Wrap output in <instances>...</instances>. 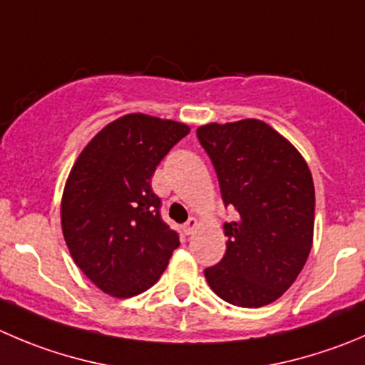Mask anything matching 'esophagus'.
I'll return each instance as SVG.
<instances>
[{
    "label": "esophagus",
    "mask_w": 365,
    "mask_h": 365,
    "mask_svg": "<svg viewBox=\"0 0 365 365\" xmlns=\"http://www.w3.org/2000/svg\"><path fill=\"white\" fill-rule=\"evenodd\" d=\"M197 225H199V222H197V218H195V217H190L188 220H186V224L182 225V229H185L186 235H192V232L197 229Z\"/></svg>",
    "instance_id": "34e87169"
}]
</instances>
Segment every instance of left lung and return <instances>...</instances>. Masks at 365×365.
<instances>
[{
  "mask_svg": "<svg viewBox=\"0 0 365 365\" xmlns=\"http://www.w3.org/2000/svg\"><path fill=\"white\" fill-rule=\"evenodd\" d=\"M225 207V255L204 270L231 304L259 308L283 296L307 263L314 240L315 190L303 155L259 120L197 128Z\"/></svg>",
  "mask_w": 365,
  "mask_h": 365,
  "instance_id": "obj_1",
  "label": "left lung"
}]
</instances>
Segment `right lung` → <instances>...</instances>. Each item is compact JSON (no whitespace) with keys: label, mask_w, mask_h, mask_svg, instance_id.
I'll list each match as a JSON object with an SVG mask.
<instances>
[{"label":"right lung","mask_w":365,"mask_h":365,"mask_svg":"<svg viewBox=\"0 0 365 365\" xmlns=\"http://www.w3.org/2000/svg\"><path fill=\"white\" fill-rule=\"evenodd\" d=\"M188 133L185 123L127 114L102 128L69 172L61 204L64 240L106 294L133 297L150 289L179 247L150 179Z\"/></svg>","instance_id":"right-lung-1"}]
</instances>
